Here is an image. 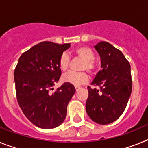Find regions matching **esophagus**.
I'll list each match as a JSON object with an SVG mask.
<instances>
[{"label":"esophagus","mask_w":148,"mask_h":148,"mask_svg":"<svg viewBox=\"0 0 148 148\" xmlns=\"http://www.w3.org/2000/svg\"><path fill=\"white\" fill-rule=\"evenodd\" d=\"M75 90H78V89H80V87L79 86H75Z\"/></svg>","instance_id":"esophagus-1"}]
</instances>
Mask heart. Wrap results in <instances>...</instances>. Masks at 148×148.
Instances as JSON below:
<instances>
[{
  "mask_svg": "<svg viewBox=\"0 0 148 148\" xmlns=\"http://www.w3.org/2000/svg\"><path fill=\"white\" fill-rule=\"evenodd\" d=\"M75 54L78 58L83 60L81 70H87L89 73H94L95 70V64L94 63V53L92 49L87 47H80L75 50ZM70 58L66 53H62L59 58V67L62 71H66L69 68ZM63 81L66 83H70L73 85H81L87 82L89 79L88 75L86 72H68L62 76Z\"/></svg>",
  "mask_w": 148,
  "mask_h": 148,
  "instance_id": "1",
  "label": "heart"
}]
</instances>
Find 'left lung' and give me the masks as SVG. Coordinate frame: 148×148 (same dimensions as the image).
Returning <instances> with one entry per match:
<instances>
[{
	"instance_id": "1",
	"label": "left lung",
	"mask_w": 148,
	"mask_h": 148,
	"mask_svg": "<svg viewBox=\"0 0 148 148\" xmlns=\"http://www.w3.org/2000/svg\"><path fill=\"white\" fill-rule=\"evenodd\" d=\"M101 58V70L92 85L86 111L90 118L99 125H108L119 118L125 111L132 91L130 65L121 51L110 43L101 41L94 46Z\"/></svg>"
}]
</instances>
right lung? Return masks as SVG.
<instances>
[{
	"label": "right lung",
	"instance_id": "add662e5",
	"mask_svg": "<svg viewBox=\"0 0 148 148\" xmlns=\"http://www.w3.org/2000/svg\"><path fill=\"white\" fill-rule=\"evenodd\" d=\"M70 44L44 41L23 53L14 72L17 100L23 114L38 127L52 129L64 121L67 105L75 92L73 84L53 86L61 75L59 58Z\"/></svg>",
	"mask_w": 148,
	"mask_h": 148
}]
</instances>
